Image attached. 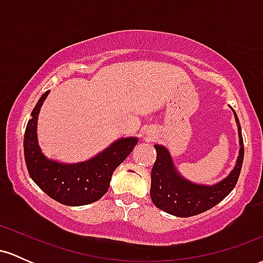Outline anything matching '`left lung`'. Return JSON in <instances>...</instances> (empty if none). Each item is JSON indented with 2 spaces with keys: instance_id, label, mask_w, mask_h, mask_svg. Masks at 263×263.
<instances>
[{
  "instance_id": "1",
  "label": "left lung",
  "mask_w": 263,
  "mask_h": 263,
  "mask_svg": "<svg viewBox=\"0 0 263 263\" xmlns=\"http://www.w3.org/2000/svg\"><path fill=\"white\" fill-rule=\"evenodd\" d=\"M234 112L238 135V156L230 173L214 184L195 183L177 170L171 152L163 144H155L157 158L151 173V199L158 209L179 218H189L211 209L231 193L236 185L243 161L241 126Z\"/></svg>"
}]
</instances>
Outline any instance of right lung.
<instances>
[{
  "mask_svg": "<svg viewBox=\"0 0 263 263\" xmlns=\"http://www.w3.org/2000/svg\"><path fill=\"white\" fill-rule=\"evenodd\" d=\"M49 90L33 108L25 132V159L32 180L47 195L68 206L98 201L110 188L112 173L137 144L135 136L121 137L98 155L83 162L65 163L48 158L38 143V115Z\"/></svg>",
  "mask_w": 263,
  "mask_h": 263,
  "instance_id": "1",
  "label": "right lung"
}]
</instances>
